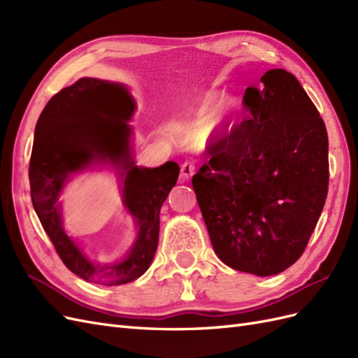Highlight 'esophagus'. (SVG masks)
<instances>
[{
    "label": "esophagus",
    "mask_w": 358,
    "mask_h": 358,
    "mask_svg": "<svg viewBox=\"0 0 358 358\" xmlns=\"http://www.w3.org/2000/svg\"><path fill=\"white\" fill-rule=\"evenodd\" d=\"M194 173H196V166L192 164V162L187 161L183 162V164L180 166V176L183 180H189L192 178Z\"/></svg>",
    "instance_id": "34e87169"
}]
</instances>
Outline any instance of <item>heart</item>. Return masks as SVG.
<instances>
[{"label": "heart", "instance_id": "heart-1", "mask_svg": "<svg viewBox=\"0 0 358 358\" xmlns=\"http://www.w3.org/2000/svg\"><path fill=\"white\" fill-rule=\"evenodd\" d=\"M220 101H221V95L216 92H210L204 96L199 112L192 119H189L187 124L188 134L191 137H200V138L206 137L212 129V127L221 124L224 113L218 112L215 115L216 106L220 104Z\"/></svg>", "mask_w": 358, "mask_h": 358}]
</instances>
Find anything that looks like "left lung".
Segmentation results:
<instances>
[{
	"instance_id": "left-lung-1",
	"label": "left lung",
	"mask_w": 358,
	"mask_h": 358,
	"mask_svg": "<svg viewBox=\"0 0 358 358\" xmlns=\"http://www.w3.org/2000/svg\"><path fill=\"white\" fill-rule=\"evenodd\" d=\"M251 116L220 138L192 176L203 220L221 262L270 276L301 257L329 191V137L315 104L282 69L249 86Z\"/></svg>"
}]
</instances>
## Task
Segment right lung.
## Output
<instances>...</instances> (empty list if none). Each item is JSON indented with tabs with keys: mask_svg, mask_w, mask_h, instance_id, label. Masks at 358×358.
<instances>
[{
	"mask_svg": "<svg viewBox=\"0 0 358 358\" xmlns=\"http://www.w3.org/2000/svg\"><path fill=\"white\" fill-rule=\"evenodd\" d=\"M134 110L125 86L83 78L53 95L36 125L29 159L32 206L62 263L100 285L133 282L149 268L158 246L159 209L180 171L175 161L157 169L134 166L131 128L127 125ZM96 162H110L123 170L124 203L139 229L130 252L113 264H95L84 257L63 231L57 203L69 175Z\"/></svg>",
	"mask_w": 358,
	"mask_h": 358,
	"instance_id": "obj_1",
	"label": "right lung"
}]
</instances>
